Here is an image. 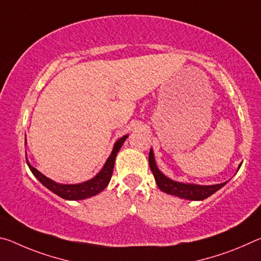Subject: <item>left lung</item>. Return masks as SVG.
I'll use <instances>...</instances> for the list:
<instances>
[{
    "label": "left lung",
    "instance_id": "1",
    "mask_svg": "<svg viewBox=\"0 0 261 261\" xmlns=\"http://www.w3.org/2000/svg\"><path fill=\"white\" fill-rule=\"evenodd\" d=\"M148 163L149 167H151V170L154 175V178H155L158 187L160 188L161 191L173 194V196H177L179 198H184V199L188 200H204L227 183L223 182L215 185H196L175 182V180L166 177V176L158 169L152 149L148 154Z\"/></svg>",
    "mask_w": 261,
    "mask_h": 261
}]
</instances>
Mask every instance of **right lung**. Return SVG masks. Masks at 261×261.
<instances>
[{"instance_id": "add662e5", "label": "right lung", "mask_w": 261, "mask_h": 261, "mask_svg": "<svg viewBox=\"0 0 261 261\" xmlns=\"http://www.w3.org/2000/svg\"><path fill=\"white\" fill-rule=\"evenodd\" d=\"M127 136L122 137V138L116 141V144L114 145L113 152L110 154L108 160L106 161L105 166L102 169H101L100 173L90 180H86L84 183L79 184H59L54 182V180L49 179L46 176H43L40 171H38L34 167H32L29 163L28 159H26V162H28L29 168L32 171V174L39 179V182L42 183L47 189H49L51 192H54L57 196L63 198V199L67 200H82L86 199V198H90L92 196H95L99 192L102 191V190L107 187L110 178H112L113 170H114V165H115V159H116V154L120 151L121 146L124 143Z\"/></svg>"}]
</instances>
